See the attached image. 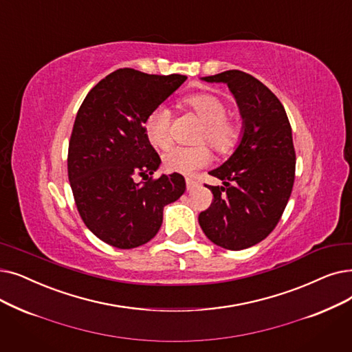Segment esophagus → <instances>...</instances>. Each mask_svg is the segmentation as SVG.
Listing matches in <instances>:
<instances>
[{
    "mask_svg": "<svg viewBox=\"0 0 352 352\" xmlns=\"http://www.w3.org/2000/svg\"><path fill=\"white\" fill-rule=\"evenodd\" d=\"M186 182H187V190H188V191L194 190V188L198 186V182H197V181H194V179H191V178H187V179H186Z\"/></svg>",
    "mask_w": 352,
    "mask_h": 352,
    "instance_id": "1",
    "label": "esophagus"
}]
</instances>
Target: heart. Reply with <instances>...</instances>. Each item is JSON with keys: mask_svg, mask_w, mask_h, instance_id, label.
Listing matches in <instances>:
<instances>
[{"mask_svg": "<svg viewBox=\"0 0 352 352\" xmlns=\"http://www.w3.org/2000/svg\"><path fill=\"white\" fill-rule=\"evenodd\" d=\"M184 106L192 111L203 122L197 135V142H207L220 155L230 154L240 138L237 120L227 118L226 102L211 94H197L184 100ZM145 135L148 142L157 149H166L173 144L171 112L165 106H158L145 120ZM211 161V152L206 145L191 148L177 146L164 155V168L170 173L192 174Z\"/></svg>", "mask_w": 352, "mask_h": 352, "instance_id": "b5f03b06", "label": "heart"}]
</instances>
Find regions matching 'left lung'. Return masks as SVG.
Wrapping results in <instances>:
<instances>
[{
    "mask_svg": "<svg viewBox=\"0 0 352 352\" xmlns=\"http://www.w3.org/2000/svg\"><path fill=\"white\" fill-rule=\"evenodd\" d=\"M201 80L227 85L243 122L233 154L208 173L223 186H207L214 201L200 212L198 223L214 244L243 250L270 234L292 192V128L280 100L253 76L227 70Z\"/></svg>",
    "mask_w": 352,
    "mask_h": 352,
    "instance_id": "left-lung-1",
    "label": "left lung"
}]
</instances>
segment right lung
<instances>
[{
  "label": "right lung",
  "mask_w": 352,
  "mask_h": 352,
  "mask_svg": "<svg viewBox=\"0 0 352 352\" xmlns=\"http://www.w3.org/2000/svg\"><path fill=\"white\" fill-rule=\"evenodd\" d=\"M187 80L182 74L119 69L85 98L69 142L67 171L86 227L118 249L155 237L166 204L186 191L181 174L152 179L161 158L148 142L145 120ZM141 176L145 182L138 183Z\"/></svg>",
  "instance_id": "1"
}]
</instances>
